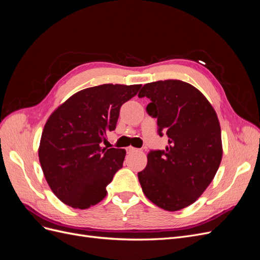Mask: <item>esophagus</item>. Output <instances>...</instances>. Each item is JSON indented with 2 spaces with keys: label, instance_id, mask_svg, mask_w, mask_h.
<instances>
[{
  "label": "esophagus",
  "instance_id": "1",
  "mask_svg": "<svg viewBox=\"0 0 260 260\" xmlns=\"http://www.w3.org/2000/svg\"><path fill=\"white\" fill-rule=\"evenodd\" d=\"M139 149L138 148H136V147H132V146H128L127 147V152L128 153H133V152H138Z\"/></svg>",
  "mask_w": 260,
  "mask_h": 260
}]
</instances>
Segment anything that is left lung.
<instances>
[{"mask_svg": "<svg viewBox=\"0 0 260 260\" xmlns=\"http://www.w3.org/2000/svg\"><path fill=\"white\" fill-rule=\"evenodd\" d=\"M143 96L151 100L146 112L157 118L168 146L147 154L140 184L156 206L177 211L198 200L216 176L223 152L218 116L200 90L181 80L146 83Z\"/></svg>", "mask_w": 260, "mask_h": 260, "instance_id": "obj_1", "label": "left lung"}]
</instances>
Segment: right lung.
<instances>
[{"label":"right lung","mask_w":260,"mask_h":260,"mask_svg":"<svg viewBox=\"0 0 260 260\" xmlns=\"http://www.w3.org/2000/svg\"><path fill=\"white\" fill-rule=\"evenodd\" d=\"M142 84H102L86 88L50 115L39 145V160L56 198L75 209L103 201L106 186L122 167L125 149L102 147L116 128L120 107Z\"/></svg>","instance_id":"right-lung-1"}]
</instances>
